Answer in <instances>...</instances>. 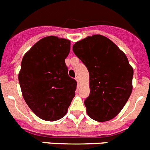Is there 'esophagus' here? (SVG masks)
<instances>
[{
    "mask_svg": "<svg viewBox=\"0 0 150 150\" xmlns=\"http://www.w3.org/2000/svg\"><path fill=\"white\" fill-rule=\"evenodd\" d=\"M75 79H76V82H77L78 85H80V80H79V77H78V76H76V78H75Z\"/></svg>",
    "mask_w": 150,
    "mask_h": 150,
    "instance_id": "obj_1",
    "label": "esophagus"
}]
</instances>
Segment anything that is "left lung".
<instances>
[{"label": "left lung", "mask_w": 150, "mask_h": 150, "mask_svg": "<svg viewBox=\"0 0 150 150\" xmlns=\"http://www.w3.org/2000/svg\"><path fill=\"white\" fill-rule=\"evenodd\" d=\"M73 50L90 75V96L84 101L87 114L98 122L110 120L122 110L133 90V69L127 56L100 34L76 42Z\"/></svg>", "instance_id": "8db88e82"}]
</instances>
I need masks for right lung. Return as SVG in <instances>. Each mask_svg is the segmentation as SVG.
I'll use <instances>...</instances> for the list:
<instances>
[{
    "mask_svg": "<svg viewBox=\"0 0 150 150\" xmlns=\"http://www.w3.org/2000/svg\"><path fill=\"white\" fill-rule=\"evenodd\" d=\"M69 40L49 36L37 42L23 56L18 75L22 95L39 118L58 120L75 96L76 81L68 75L65 59Z\"/></svg>",
    "mask_w": 150,
    "mask_h": 150,
    "instance_id": "1",
    "label": "right lung"
}]
</instances>
